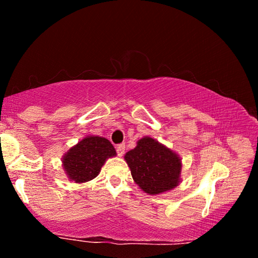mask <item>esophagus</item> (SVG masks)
Returning a JSON list of instances; mask_svg holds the SVG:
<instances>
[{"label":"esophagus","mask_w":258,"mask_h":258,"mask_svg":"<svg viewBox=\"0 0 258 258\" xmlns=\"http://www.w3.org/2000/svg\"><path fill=\"white\" fill-rule=\"evenodd\" d=\"M116 150H117V154H118V156H119V157L124 156V154H125V145H119V146H117Z\"/></svg>","instance_id":"1"}]
</instances>
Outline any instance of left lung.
<instances>
[{"label": "left lung", "instance_id": "1", "mask_svg": "<svg viewBox=\"0 0 258 258\" xmlns=\"http://www.w3.org/2000/svg\"><path fill=\"white\" fill-rule=\"evenodd\" d=\"M124 158L134 182L148 195L171 191L181 182L180 156L150 137L140 139Z\"/></svg>", "mask_w": 258, "mask_h": 258}]
</instances>
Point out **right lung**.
I'll return each mask as SVG.
<instances>
[{"mask_svg": "<svg viewBox=\"0 0 258 258\" xmlns=\"http://www.w3.org/2000/svg\"><path fill=\"white\" fill-rule=\"evenodd\" d=\"M116 155L115 148L108 139L89 135L72 147L61 161L69 181L85 183L97 177L106 160Z\"/></svg>", "mask_w": 258, "mask_h": 258, "instance_id": "1", "label": "right lung"}]
</instances>
